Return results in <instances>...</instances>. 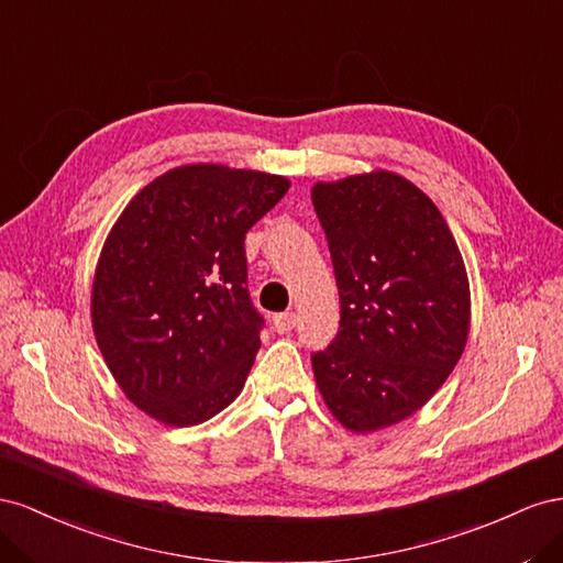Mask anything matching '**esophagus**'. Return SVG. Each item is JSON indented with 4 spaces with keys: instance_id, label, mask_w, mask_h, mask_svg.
<instances>
[{
    "instance_id": "esophagus-1",
    "label": "esophagus",
    "mask_w": 563,
    "mask_h": 563,
    "mask_svg": "<svg viewBox=\"0 0 563 563\" xmlns=\"http://www.w3.org/2000/svg\"><path fill=\"white\" fill-rule=\"evenodd\" d=\"M295 325H297V313H292V311H285V313H278L276 318H273V328H276L278 334L292 332Z\"/></svg>"
}]
</instances>
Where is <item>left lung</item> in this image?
Segmentation results:
<instances>
[{
    "label": "left lung",
    "mask_w": 563,
    "mask_h": 563,
    "mask_svg": "<svg viewBox=\"0 0 563 563\" xmlns=\"http://www.w3.org/2000/svg\"><path fill=\"white\" fill-rule=\"evenodd\" d=\"M313 210L340 290V330L311 356L351 431L406 420L441 389L470 334V280L439 207L394 172L318 181Z\"/></svg>",
    "instance_id": "1"
}]
</instances>
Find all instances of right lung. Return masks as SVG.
Listing matches in <instances>:
<instances>
[{
    "mask_svg": "<svg viewBox=\"0 0 563 563\" xmlns=\"http://www.w3.org/2000/svg\"><path fill=\"white\" fill-rule=\"evenodd\" d=\"M287 188L266 172L176 167L141 188L106 238L93 334L124 396L157 422L200 424L243 391L264 325L245 233Z\"/></svg>",
    "mask_w": 563,
    "mask_h": 563,
    "instance_id": "1",
    "label": "right lung"
}]
</instances>
